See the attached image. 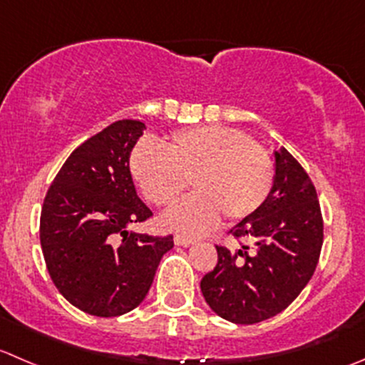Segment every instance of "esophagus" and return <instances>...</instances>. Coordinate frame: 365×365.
I'll use <instances>...</instances> for the list:
<instances>
[{
  "instance_id": "obj_1",
  "label": "esophagus",
  "mask_w": 365,
  "mask_h": 365,
  "mask_svg": "<svg viewBox=\"0 0 365 365\" xmlns=\"http://www.w3.org/2000/svg\"><path fill=\"white\" fill-rule=\"evenodd\" d=\"M196 242V239L194 237H189V235H176L175 237V244L176 246H190V244Z\"/></svg>"
}]
</instances>
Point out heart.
<instances>
[{
  "label": "heart",
  "mask_w": 365,
  "mask_h": 365,
  "mask_svg": "<svg viewBox=\"0 0 365 365\" xmlns=\"http://www.w3.org/2000/svg\"><path fill=\"white\" fill-rule=\"evenodd\" d=\"M133 182L157 207H171L192 187L197 194L162 217L168 228L203 233L228 219L250 217L269 197L274 165L267 151L244 132L226 126L182 130L160 144L143 143L128 160Z\"/></svg>",
  "instance_id": "obj_1"
}]
</instances>
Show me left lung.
<instances>
[{
	"instance_id": "left-lung-1",
	"label": "left lung",
	"mask_w": 365,
	"mask_h": 365,
	"mask_svg": "<svg viewBox=\"0 0 365 365\" xmlns=\"http://www.w3.org/2000/svg\"><path fill=\"white\" fill-rule=\"evenodd\" d=\"M274 155V183L265 203L232 228L253 246H217V264L201 280L219 317L253 324L287 309L307 287L323 246V217L312 180L285 148Z\"/></svg>"
}]
</instances>
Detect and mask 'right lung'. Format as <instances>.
<instances>
[{
	"mask_svg": "<svg viewBox=\"0 0 365 365\" xmlns=\"http://www.w3.org/2000/svg\"><path fill=\"white\" fill-rule=\"evenodd\" d=\"M146 130L112 123L78 146L44 197L41 246L60 294L76 309L115 317L143 303L173 237L128 232L151 210L137 196L128 160Z\"/></svg>",
	"mask_w": 365,
	"mask_h": 365,
	"instance_id": "right-lung-1",
	"label": "right lung"
}]
</instances>
